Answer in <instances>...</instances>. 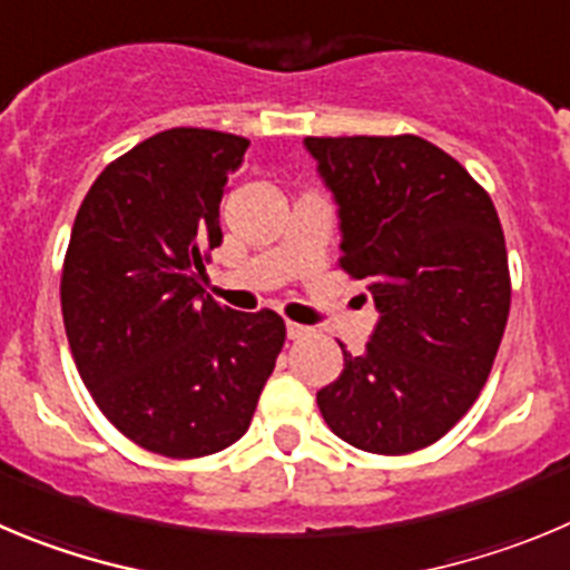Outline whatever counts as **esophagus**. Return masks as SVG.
I'll list each match as a JSON object with an SVG mask.
<instances>
[{
    "label": "esophagus",
    "instance_id": "34e87169",
    "mask_svg": "<svg viewBox=\"0 0 570 570\" xmlns=\"http://www.w3.org/2000/svg\"><path fill=\"white\" fill-rule=\"evenodd\" d=\"M309 326H304V323H292L286 321V335H289V341H301V337L309 335Z\"/></svg>",
    "mask_w": 570,
    "mask_h": 570
}]
</instances>
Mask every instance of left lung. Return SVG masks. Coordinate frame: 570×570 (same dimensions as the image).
<instances>
[{
  "mask_svg": "<svg viewBox=\"0 0 570 570\" xmlns=\"http://www.w3.org/2000/svg\"><path fill=\"white\" fill-rule=\"evenodd\" d=\"M341 218V269L381 312L363 355L317 392L323 420L372 454L438 443L489 381L511 306L500 218L460 161L420 136L304 141Z\"/></svg>",
  "mask_w": 570,
  "mask_h": 570,
  "instance_id": "left-lung-1",
  "label": "left lung"
}]
</instances>
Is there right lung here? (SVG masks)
I'll use <instances>...</instances> for the list:
<instances>
[{
	"instance_id": "obj_1",
	"label": "right lung",
	"mask_w": 570,
	"mask_h": 570,
	"mask_svg": "<svg viewBox=\"0 0 570 570\" xmlns=\"http://www.w3.org/2000/svg\"><path fill=\"white\" fill-rule=\"evenodd\" d=\"M249 141L173 127L107 164L81 202L61 317L81 381L125 438L189 460L249 429L286 326L204 295L222 198Z\"/></svg>"
}]
</instances>
